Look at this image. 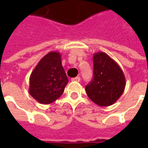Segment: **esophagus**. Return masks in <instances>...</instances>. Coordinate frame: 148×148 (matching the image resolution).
I'll list each match as a JSON object with an SVG mask.
<instances>
[{
    "mask_svg": "<svg viewBox=\"0 0 148 148\" xmlns=\"http://www.w3.org/2000/svg\"><path fill=\"white\" fill-rule=\"evenodd\" d=\"M71 80H72V81H74V82H80V80H81V77H79V76H77V77H74V78H72V79H71Z\"/></svg>",
    "mask_w": 148,
    "mask_h": 148,
    "instance_id": "obj_1",
    "label": "esophagus"
}]
</instances>
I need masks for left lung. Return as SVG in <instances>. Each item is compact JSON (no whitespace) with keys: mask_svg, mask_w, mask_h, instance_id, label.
Wrapping results in <instances>:
<instances>
[{"mask_svg":"<svg viewBox=\"0 0 148 148\" xmlns=\"http://www.w3.org/2000/svg\"><path fill=\"white\" fill-rule=\"evenodd\" d=\"M93 60V78L86 86L87 95L97 106H112L124 93V72L105 52L95 53Z\"/></svg>","mask_w":148,"mask_h":148,"instance_id":"obj_1","label":"left lung"}]
</instances>
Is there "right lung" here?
Listing matches in <instances>:
<instances>
[{
	"label": "right lung",
	"instance_id": "obj_1",
	"mask_svg": "<svg viewBox=\"0 0 148 148\" xmlns=\"http://www.w3.org/2000/svg\"><path fill=\"white\" fill-rule=\"evenodd\" d=\"M67 83L61 54L51 51L41 58L32 72L28 91L38 102L51 104L61 97Z\"/></svg>",
	"mask_w": 148,
	"mask_h": 148
}]
</instances>
